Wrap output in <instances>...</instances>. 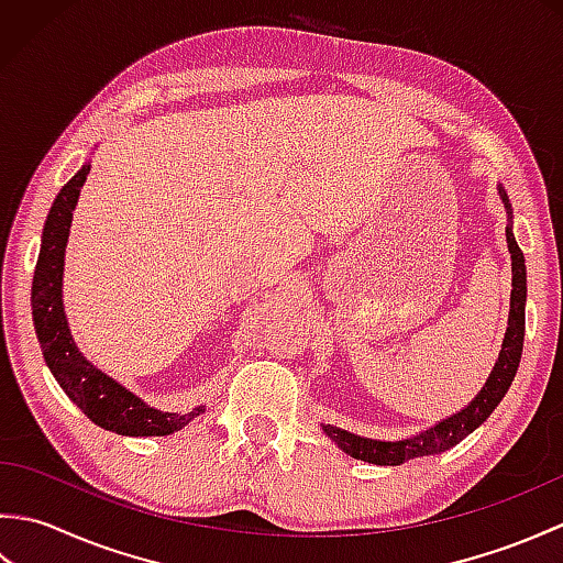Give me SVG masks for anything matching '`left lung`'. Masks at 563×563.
Listing matches in <instances>:
<instances>
[{
  "label": "left lung",
  "instance_id": "8db88e82",
  "mask_svg": "<svg viewBox=\"0 0 563 563\" xmlns=\"http://www.w3.org/2000/svg\"><path fill=\"white\" fill-rule=\"evenodd\" d=\"M498 196L504 200V208L508 214L506 227V242L510 254V268H512V290H510V312H508V329L504 343H500L498 361L492 369V375L484 382L479 394L448 418H442L435 426H430L421 433L401 440H375L351 433L339 426L321 423V430L336 442V445L351 454L355 460H363L379 466H397L409 462L413 457H428V454H440L457 445L466 435L474 433L488 416L494 413L500 399L506 397L508 387L512 385V377L518 373L520 355H522V341H525V300H528V273H525V256L512 234V208L506 188L498 184Z\"/></svg>",
  "mask_w": 563,
  "mask_h": 563
}]
</instances>
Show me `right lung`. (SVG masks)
<instances>
[{
    "label": "right lung",
    "mask_w": 563,
    "mask_h": 563,
    "mask_svg": "<svg viewBox=\"0 0 563 563\" xmlns=\"http://www.w3.org/2000/svg\"><path fill=\"white\" fill-rule=\"evenodd\" d=\"M91 172V162H84L81 169L59 188L41 236V254L35 263L31 305L33 324L38 333L45 365L51 367L57 385L67 397L91 418L93 423L111 430L118 435H172L186 428L194 418L206 413V406H196L194 411H162L154 409L135 391H130L121 382L106 375L89 357L77 349L71 339L69 321L63 302V273H65V249L71 227V212L77 208L79 190Z\"/></svg>",
    "instance_id": "add662e5"
}]
</instances>
